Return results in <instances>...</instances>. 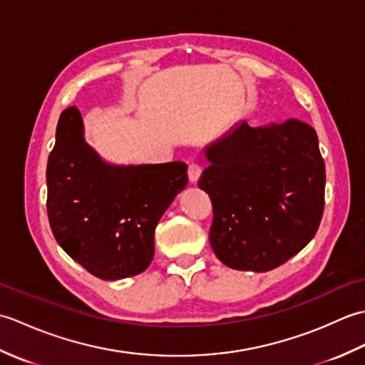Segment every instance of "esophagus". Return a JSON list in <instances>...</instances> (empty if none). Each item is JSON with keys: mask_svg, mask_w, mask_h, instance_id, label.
Segmentation results:
<instances>
[{"mask_svg": "<svg viewBox=\"0 0 365 365\" xmlns=\"http://www.w3.org/2000/svg\"><path fill=\"white\" fill-rule=\"evenodd\" d=\"M200 173H202V169H200V166L196 165V163H191V165L188 166V178H190V183H197L199 177H200Z\"/></svg>", "mask_w": 365, "mask_h": 365, "instance_id": "34e87169", "label": "esophagus"}]
</instances>
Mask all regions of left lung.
Masks as SVG:
<instances>
[{"mask_svg":"<svg viewBox=\"0 0 365 365\" xmlns=\"http://www.w3.org/2000/svg\"><path fill=\"white\" fill-rule=\"evenodd\" d=\"M199 188L210 196V245L224 265L269 271L298 254L319 230L324 161L306 122L250 127L240 122L205 147Z\"/></svg>","mask_w":365,"mask_h":365,"instance_id":"8db88e82","label":"left lung"}]
</instances>
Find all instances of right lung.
<instances>
[{"label": "right lung", "instance_id": "1", "mask_svg": "<svg viewBox=\"0 0 365 365\" xmlns=\"http://www.w3.org/2000/svg\"><path fill=\"white\" fill-rule=\"evenodd\" d=\"M188 183L182 161L115 166L84 141L76 106L61 113L46 165V213L59 246L105 281L150 265L155 227Z\"/></svg>", "mask_w": 365, "mask_h": 365}]
</instances>
